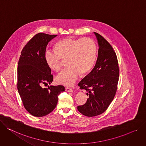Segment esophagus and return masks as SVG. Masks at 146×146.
I'll use <instances>...</instances> for the list:
<instances>
[{"mask_svg":"<svg viewBox=\"0 0 146 146\" xmlns=\"http://www.w3.org/2000/svg\"><path fill=\"white\" fill-rule=\"evenodd\" d=\"M66 90L67 92H73V90L71 88H66Z\"/></svg>","mask_w":146,"mask_h":146,"instance_id":"34e87169","label":"esophagus"}]
</instances>
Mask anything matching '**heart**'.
<instances>
[{
    "label": "heart",
    "instance_id": "heart-1",
    "mask_svg": "<svg viewBox=\"0 0 146 146\" xmlns=\"http://www.w3.org/2000/svg\"><path fill=\"white\" fill-rule=\"evenodd\" d=\"M54 48L56 52L44 53V59L48 67L58 71L63 60H67L68 67L55 78L58 84L70 86L80 74L82 76L88 74L94 66L98 49L94 41L90 38H64L54 44Z\"/></svg>",
    "mask_w": 146,
    "mask_h": 146
}]
</instances>
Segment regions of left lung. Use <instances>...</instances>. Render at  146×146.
<instances>
[{
  "label": "left lung",
  "mask_w": 146,
  "mask_h": 146,
  "mask_svg": "<svg viewBox=\"0 0 146 146\" xmlns=\"http://www.w3.org/2000/svg\"><path fill=\"white\" fill-rule=\"evenodd\" d=\"M99 44L98 57L92 71L78 84L87 91L89 98L78 110L87 117L103 113L114 98L119 76L116 53L111 44L100 34L94 32Z\"/></svg>",
  "instance_id": "1"
}]
</instances>
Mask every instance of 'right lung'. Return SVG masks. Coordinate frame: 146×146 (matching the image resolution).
Returning a JSON list of instances; mask_svg holds the SVG:
<instances>
[{"label":"right lung","instance_id":"add662e5","mask_svg":"<svg viewBox=\"0 0 146 146\" xmlns=\"http://www.w3.org/2000/svg\"><path fill=\"white\" fill-rule=\"evenodd\" d=\"M56 35L36 34L23 48L18 63L17 89L27 111L35 117H41L56 108L58 96L65 88L62 85L43 88L53 79L48 67L44 53L46 46Z\"/></svg>","mask_w":146,"mask_h":146}]
</instances>
